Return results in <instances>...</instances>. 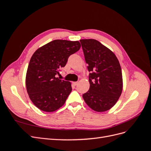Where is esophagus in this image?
Segmentation results:
<instances>
[{
	"mask_svg": "<svg viewBox=\"0 0 151 151\" xmlns=\"http://www.w3.org/2000/svg\"><path fill=\"white\" fill-rule=\"evenodd\" d=\"M72 84L74 86H77V84H78V82H73Z\"/></svg>",
	"mask_w": 151,
	"mask_h": 151,
	"instance_id": "obj_1",
	"label": "esophagus"
}]
</instances>
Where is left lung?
I'll list each match as a JSON object with an SVG mask.
<instances>
[{"mask_svg":"<svg viewBox=\"0 0 151 151\" xmlns=\"http://www.w3.org/2000/svg\"><path fill=\"white\" fill-rule=\"evenodd\" d=\"M80 42L89 73V89L83 95L86 103L93 110L106 111L119 99L123 89L122 68L116 55L94 39Z\"/></svg>","mask_w":151,"mask_h":151,"instance_id":"left-lung-1","label":"left lung"}]
</instances>
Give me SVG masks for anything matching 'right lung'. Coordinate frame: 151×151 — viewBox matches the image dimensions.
<instances>
[{
    "label": "right lung",
    "mask_w": 151,
    "mask_h": 151,
    "mask_svg": "<svg viewBox=\"0 0 151 151\" xmlns=\"http://www.w3.org/2000/svg\"><path fill=\"white\" fill-rule=\"evenodd\" d=\"M80 48L78 41L55 40L32 55L26 76V89L31 101L41 110L52 112L65 103L72 91L71 83L55 76Z\"/></svg>",
    "instance_id": "1"
}]
</instances>
